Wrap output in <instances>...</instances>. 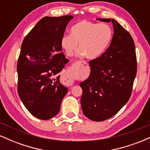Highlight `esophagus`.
Returning <instances> with one entry per match:
<instances>
[{
	"label": "esophagus",
	"mask_w": 150,
	"mask_h": 150,
	"mask_svg": "<svg viewBox=\"0 0 150 150\" xmlns=\"http://www.w3.org/2000/svg\"><path fill=\"white\" fill-rule=\"evenodd\" d=\"M80 63H83L85 65H87V63H86V62H85V61H80ZM68 82H73V80H72L71 79H69Z\"/></svg>",
	"instance_id": "34e87169"
}]
</instances>
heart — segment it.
<instances>
[{"label":"heart","instance_id":"heart-1","mask_svg":"<svg viewBox=\"0 0 150 150\" xmlns=\"http://www.w3.org/2000/svg\"><path fill=\"white\" fill-rule=\"evenodd\" d=\"M113 30L106 24L82 21L70 30V36L62 38L61 46L68 56H73L77 50L88 59H95L102 55L113 38Z\"/></svg>","mask_w":150,"mask_h":150}]
</instances>
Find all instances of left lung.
Returning <instances> with one entry per match:
<instances>
[{
  "label": "left lung",
  "mask_w": 150,
  "mask_h": 150,
  "mask_svg": "<svg viewBox=\"0 0 150 150\" xmlns=\"http://www.w3.org/2000/svg\"><path fill=\"white\" fill-rule=\"evenodd\" d=\"M113 33L109 47L101 56L89 62L90 75L80 83L84 115L103 121L116 114L128 102L137 74L135 43L130 34L113 19Z\"/></svg>",
  "instance_id": "1"
}]
</instances>
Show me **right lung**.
Returning a JSON list of instances; mask_svg holds the SVG:
<instances>
[{"label":"right lung","mask_w":150,"mask_h":150,"mask_svg":"<svg viewBox=\"0 0 150 150\" xmlns=\"http://www.w3.org/2000/svg\"><path fill=\"white\" fill-rule=\"evenodd\" d=\"M73 16L44 17L24 39L18 61V92L25 106L36 118L48 120L59 112L68 89L60 75L68 59L61 40Z\"/></svg>","instance_id":"right-lung-1"}]
</instances>
